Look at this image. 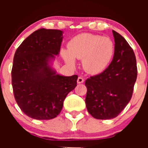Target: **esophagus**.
Wrapping results in <instances>:
<instances>
[{"instance_id": "1", "label": "esophagus", "mask_w": 148, "mask_h": 148, "mask_svg": "<svg viewBox=\"0 0 148 148\" xmlns=\"http://www.w3.org/2000/svg\"><path fill=\"white\" fill-rule=\"evenodd\" d=\"M84 79H83L82 77H81V76H79L77 79L78 84H82V83H84Z\"/></svg>"}]
</instances>
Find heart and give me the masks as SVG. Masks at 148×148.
I'll list each match as a JSON object with an SVG mask.
<instances>
[{
  "label": "heart",
  "instance_id": "1",
  "mask_svg": "<svg viewBox=\"0 0 148 148\" xmlns=\"http://www.w3.org/2000/svg\"><path fill=\"white\" fill-rule=\"evenodd\" d=\"M114 53L115 45L111 39L90 33L74 37L69 42L68 51H62L67 64L74 66V60H82L83 68L92 75L103 72L111 62Z\"/></svg>",
  "mask_w": 148,
  "mask_h": 148
}]
</instances>
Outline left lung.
I'll list each match as a JSON object with an SVG mask.
<instances>
[{"instance_id":"8db88e82","label":"left lung","mask_w":148,"mask_h":148,"mask_svg":"<svg viewBox=\"0 0 148 148\" xmlns=\"http://www.w3.org/2000/svg\"><path fill=\"white\" fill-rule=\"evenodd\" d=\"M115 53L107 68L86 81V104L93 118L108 120L117 117L130 102L137 78L133 49L121 35L113 30Z\"/></svg>"}]
</instances>
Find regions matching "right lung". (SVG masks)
Wrapping results in <instances>:
<instances>
[{"label":"right lung","mask_w":148,"mask_h":148,"mask_svg":"<svg viewBox=\"0 0 148 148\" xmlns=\"http://www.w3.org/2000/svg\"><path fill=\"white\" fill-rule=\"evenodd\" d=\"M62 33L60 30L40 28L15 52L12 69L14 98L21 111L35 120L56 118L77 84V75L61 76L51 66L60 53Z\"/></svg>","instance_id":"add662e5"}]
</instances>
